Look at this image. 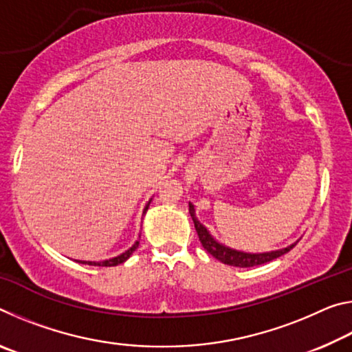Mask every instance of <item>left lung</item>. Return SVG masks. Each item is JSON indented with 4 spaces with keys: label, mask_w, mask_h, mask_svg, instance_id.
Returning a JSON list of instances; mask_svg holds the SVG:
<instances>
[{
    "label": "left lung",
    "mask_w": 352,
    "mask_h": 352,
    "mask_svg": "<svg viewBox=\"0 0 352 352\" xmlns=\"http://www.w3.org/2000/svg\"><path fill=\"white\" fill-rule=\"evenodd\" d=\"M189 214H190V217H192L195 231H197L201 245H204V248L212 256V258H216L217 261L223 262V264H226V265L242 267V269H245V267L261 265V264H265V262H270L273 259L279 258V256L285 254L296 245V242H295L285 248L273 250V252H267V253L239 252V250L226 247V245H223V243H220L214 239L210 231H208L205 226L199 222V219L195 217V210H194L192 204H189Z\"/></svg>",
    "instance_id": "1"
}]
</instances>
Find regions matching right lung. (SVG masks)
Masks as SVG:
<instances>
[{
  "label": "right lung",
  "mask_w": 352,
  "mask_h": 352,
  "mask_svg": "<svg viewBox=\"0 0 352 352\" xmlns=\"http://www.w3.org/2000/svg\"><path fill=\"white\" fill-rule=\"evenodd\" d=\"M151 201L152 200H148V204L146 205V208H144V211H142V214H146V211L148 210V205H151ZM138 245H140V241H136L132 247H130L127 252H124L122 254H119V256H116V258H111V259H107V261H100V262H94V261H79V262H82V264H88V265H99V267H115V265H118V264H122V262H126L130 256H132V253L135 252L136 248H138Z\"/></svg>",
  "instance_id": "obj_1"
}]
</instances>
